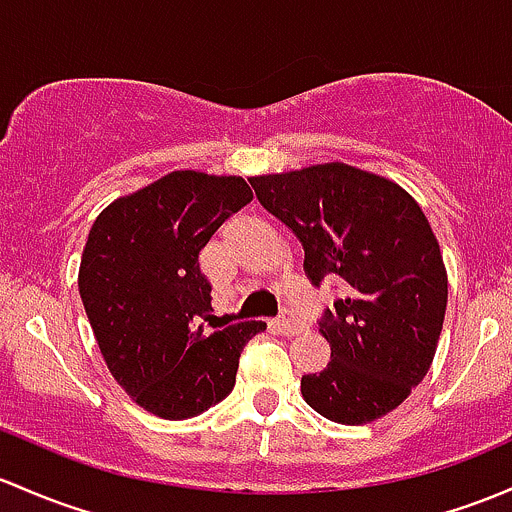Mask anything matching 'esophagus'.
Listing matches in <instances>:
<instances>
[{
  "mask_svg": "<svg viewBox=\"0 0 512 512\" xmlns=\"http://www.w3.org/2000/svg\"><path fill=\"white\" fill-rule=\"evenodd\" d=\"M274 328H277L279 333H287V336H297V333L304 331V326H301L297 319H292V316H282V319H277L274 321Z\"/></svg>",
  "mask_w": 512,
  "mask_h": 512,
  "instance_id": "obj_1",
  "label": "esophagus"
}]
</instances>
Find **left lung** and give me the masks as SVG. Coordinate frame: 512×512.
Wrapping results in <instances>:
<instances>
[{
	"label": "left lung",
	"instance_id": "1",
	"mask_svg": "<svg viewBox=\"0 0 512 512\" xmlns=\"http://www.w3.org/2000/svg\"><path fill=\"white\" fill-rule=\"evenodd\" d=\"M250 184L299 238L311 284L346 287L319 321L331 363L301 378L306 405L338 424L385 417L422 383L444 324L449 282L427 215L395 181L343 161Z\"/></svg>",
	"mask_w": 512,
	"mask_h": 512
}]
</instances>
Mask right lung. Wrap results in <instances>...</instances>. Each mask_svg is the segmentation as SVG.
I'll return each mask as SVG.
<instances>
[{
  "label": "right lung",
  "instance_id": "obj_1",
  "mask_svg": "<svg viewBox=\"0 0 512 512\" xmlns=\"http://www.w3.org/2000/svg\"><path fill=\"white\" fill-rule=\"evenodd\" d=\"M252 201L240 176L171 171L95 218L78 289L117 385L161 419H188L233 392L240 353L265 321L203 333L211 282L198 252Z\"/></svg>",
  "mask_w": 512,
  "mask_h": 512
}]
</instances>
